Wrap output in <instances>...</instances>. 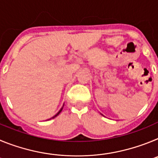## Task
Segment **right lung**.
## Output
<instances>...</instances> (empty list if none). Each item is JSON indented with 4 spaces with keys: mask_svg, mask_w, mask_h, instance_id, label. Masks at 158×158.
Listing matches in <instances>:
<instances>
[{
    "mask_svg": "<svg viewBox=\"0 0 158 158\" xmlns=\"http://www.w3.org/2000/svg\"><path fill=\"white\" fill-rule=\"evenodd\" d=\"M62 108H61V109H60V111H58V113H57L56 115H54V116H53V118H54V117H56V116H57V115H58V114H59V113H60V112H61V111H62Z\"/></svg>",
    "mask_w": 158,
    "mask_h": 158,
    "instance_id": "obj_1",
    "label": "right lung"
}]
</instances>
